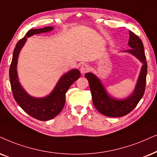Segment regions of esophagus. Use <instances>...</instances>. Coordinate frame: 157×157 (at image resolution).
<instances>
[{
  "label": "esophagus",
  "mask_w": 157,
  "mask_h": 157,
  "mask_svg": "<svg viewBox=\"0 0 157 157\" xmlns=\"http://www.w3.org/2000/svg\"><path fill=\"white\" fill-rule=\"evenodd\" d=\"M89 70H90V67H89V65L88 64H82L80 67V72L82 75L88 72Z\"/></svg>",
  "instance_id": "34e87169"
}]
</instances>
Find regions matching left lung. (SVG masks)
Listing matches in <instances>:
<instances>
[{
  "label": "left lung",
  "mask_w": 157,
  "mask_h": 157,
  "mask_svg": "<svg viewBox=\"0 0 157 157\" xmlns=\"http://www.w3.org/2000/svg\"><path fill=\"white\" fill-rule=\"evenodd\" d=\"M129 34L128 45L131 48L125 51L136 56L143 63L136 87L131 96L124 100L112 98L107 94L104 86L96 75L92 73H86L85 75L89 82L93 105L99 112L110 117L125 116L133 110L142 98L146 88L147 62L146 61L144 44L140 37L132 31H129Z\"/></svg>",
  "instance_id": "1"
}]
</instances>
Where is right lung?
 <instances>
[{
  "label": "right lung",
  "instance_id": "right-lung-1",
  "mask_svg": "<svg viewBox=\"0 0 157 157\" xmlns=\"http://www.w3.org/2000/svg\"><path fill=\"white\" fill-rule=\"evenodd\" d=\"M53 27H45L42 29H32L16 45L13 53L12 61L9 69V77L11 90L15 101L26 113L40 121H47L54 118L64 108L66 101V93L69 87L80 78V72L72 69L61 77L56 86L49 96L43 98H33L27 94L21 86L18 80L17 64L18 56L21 48L27 41V37L39 33L52 30Z\"/></svg>",
  "mask_w": 157,
  "mask_h": 157
}]
</instances>
